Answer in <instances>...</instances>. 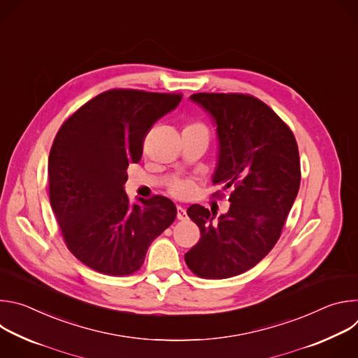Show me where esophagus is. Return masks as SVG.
Here are the masks:
<instances>
[{
	"instance_id": "34e87169",
	"label": "esophagus",
	"mask_w": 358,
	"mask_h": 358,
	"mask_svg": "<svg viewBox=\"0 0 358 358\" xmlns=\"http://www.w3.org/2000/svg\"><path fill=\"white\" fill-rule=\"evenodd\" d=\"M177 220H181V221L187 220V211L180 206L177 207Z\"/></svg>"
}]
</instances>
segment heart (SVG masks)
<instances>
[{
	"instance_id": "b5f03b06",
	"label": "heart",
	"mask_w": 358,
	"mask_h": 358,
	"mask_svg": "<svg viewBox=\"0 0 358 358\" xmlns=\"http://www.w3.org/2000/svg\"><path fill=\"white\" fill-rule=\"evenodd\" d=\"M198 123L195 124H189V126H196ZM188 127V126H187ZM169 189L173 195L178 196V198H184L187 195H189L191 189H192V185H191V181L189 180H182V178H176L170 182L169 185Z\"/></svg>"
}]
</instances>
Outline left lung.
Here are the masks:
<instances>
[{
	"label": "left lung",
	"instance_id": "obj_1",
	"mask_svg": "<svg viewBox=\"0 0 358 358\" xmlns=\"http://www.w3.org/2000/svg\"><path fill=\"white\" fill-rule=\"evenodd\" d=\"M217 123L218 166L213 196L229 189V211L217 221L198 203L187 210L201 238L185 264L203 279H227L259 264L280 238L300 185V159L289 126L258 97L194 93Z\"/></svg>",
	"mask_w": 358,
	"mask_h": 358
}]
</instances>
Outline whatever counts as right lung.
<instances>
[{
  "label": "right lung",
  "instance_id": "add662e5",
  "mask_svg": "<svg viewBox=\"0 0 358 358\" xmlns=\"http://www.w3.org/2000/svg\"><path fill=\"white\" fill-rule=\"evenodd\" d=\"M181 97L110 89L86 101L55 136L48 160L50 207L68 249L99 273L137 272L150 243L176 220L171 199L155 195L130 203L123 185L147 133Z\"/></svg>",
  "mask_w": 358,
  "mask_h": 358
}]
</instances>
